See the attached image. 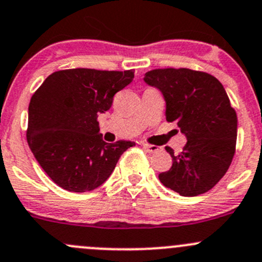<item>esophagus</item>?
<instances>
[{
	"instance_id": "obj_1",
	"label": "esophagus",
	"mask_w": 262,
	"mask_h": 262,
	"mask_svg": "<svg viewBox=\"0 0 262 262\" xmlns=\"http://www.w3.org/2000/svg\"><path fill=\"white\" fill-rule=\"evenodd\" d=\"M142 147H143L144 149L148 150V152H150V153L157 152V150H158L157 147H156V146H149V144H142Z\"/></svg>"
}]
</instances>
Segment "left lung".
Returning <instances> with one entry per match:
<instances>
[{
	"instance_id": "left-lung-1",
	"label": "left lung",
	"mask_w": 262,
	"mask_h": 262,
	"mask_svg": "<svg viewBox=\"0 0 262 262\" xmlns=\"http://www.w3.org/2000/svg\"><path fill=\"white\" fill-rule=\"evenodd\" d=\"M143 81L162 94L166 120L176 121L187 141L179 155L166 147L172 166L158 179L181 196L209 191L227 172L236 148L237 115L223 84L187 68L149 71Z\"/></svg>"
}]
</instances>
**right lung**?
Returning <instances> with one entry per match:
<instances>
[{"instance_id":"obj_1","label":"right lung","mask_w":262,"mask_h":262,"mask_svg":"<svg viewBox=\"0 0 262 262\" xmlns=\"http://www.w3.org/2000/svg\"><path fill=\"white\" fill-rule=\"evenodd\" d=\"M132 71L90 68L52 73L29 104V147L58 186L86 192L104 184L130 141L106 143L97 116L112 107L113 97L133 80Z\"/></svg>"}]
</instances>
